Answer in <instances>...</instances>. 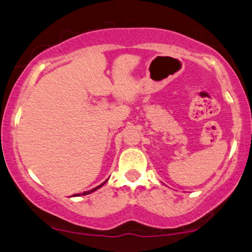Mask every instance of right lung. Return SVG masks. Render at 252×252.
Returning <instances> with one entry per match:
<instances>
[{"label":"right lung","mask_w":252,"mask_h":252,"mask_svg":"<svg viewBox=\"0 0 252 252\" xmlns=\"http://www.w3.org/2000/svg\"><path fill=\"white\" fill-rule=\"evenodd\" d=\"M105 182H107V181H105ZM105 182H104L103 183V184H100V185H98L97 186V188H94V189H93V190H90V191H87V192H83V195H86V194H89V193H91V192H94V191H96L97 190V189H99L100 188V186H103L104 184H105ZM74 195H80V193H78V194H74Z\"/></svg>","instance_id":"obj_1"}]
</instances>
